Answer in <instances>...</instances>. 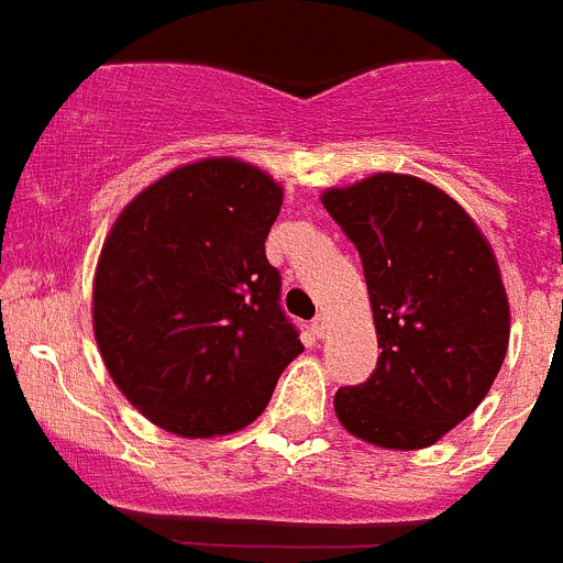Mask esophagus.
<instances>
[{
  "instance_id": "1",
  "label": "esophagus",
  "mask_w": 563,
  "mask_h": 563,
  "mask_svg": "<svg viewBox=\"0 0 563 563\" xmlns=\"http://www.w3.org/2000/svg\"><path fill=\"white\" fill-rule=\"evenodd\" d=\"M325 329H329V320H325L323 314H320V318H314V323H311V334H314V338H323Z\"/></svg>"
}]
</instances>
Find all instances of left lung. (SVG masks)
<instances>
[{
  "mask_svg": "<svg viewBox=\"0 0 563 563\" xmlns=\"http://www.w3.org/2000/svg\"><path fill=\"white\" fill-rule=\"evenodd\" d=\"M323 209L363 260L377 369L334 395L346 432L423 450L478 409L509 346V300L478 223L443 188L380 172L325 188Z\"/></svg>",
  "mask_w": 563,
  "mask_h": 563,
  "instance_id": "left-lung-1",
  "label": "left lung"
}]
</instances>
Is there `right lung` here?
I'll list each match as a JSON object with an SVG mask.
<instances>
[{
    "label": "right lung",
    "mask_w": 563,
    "mask_h": 563,
    "mask_svg": "<svg viewBox=\"0 0 563 563\" xmlns=\"http://www.w3.org/2000/svg\"><path fill=\"white\" fill-rule=\"evenodd\" d=\"M280 206L272 174L206 157L154 179L113 220L93 272V338L117 389L165 432L249 427L303 352L266 260Z\"/></svg>",
    "instance_id": "right-lung-1"
}]
</instances>
